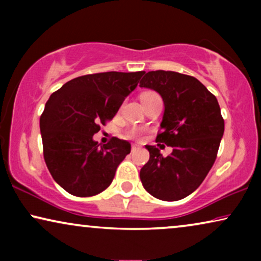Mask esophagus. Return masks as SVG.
<instances>
[{"mask_svg":"<svg viewBox=\"0 0 261 261\" xmlns=\"http://www.w3.org/2000/svg\"><path fill=\"white\" fill-rule=\"evenodd\" d=\"M137 149H139L138 145H132V151H137Z\"/></svg>","mask_w":261,"mask_h":261,"instance_id":"obj_1","label":"esophagus"}]
</instances>
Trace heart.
Segmentation results:
<instances>
[{
  "label": "heart",
  "mask_w": 261,
  "mask_h": 261,
  "mask_svg": "<svg viewBox=\"0 0 261 261\" xmlns=\"http://www.w3.org/2000/svg\"><path fill=\"white\" fill-rule=\"evenodd\" d=\"M142 135V130L139 128H132L130 130H128L127 137L128 138H140Z\"/></svg>",
  "instance_id": "1"
}]
</instances>
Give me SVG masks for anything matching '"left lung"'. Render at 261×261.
I'll return each instance as SVG.
<instances>
[{"label": "left lung", "instance_id": "obj_1", "mask_svg": "<svg viewBox=\"0 0 261 261\" xmlns=\"http://www.w3.org/2000/svg\"><path fill=\"white\" fill-rule=\"evenodd\" d=\"M142 74L140 87L158 92L165 107L155 141L173 151L164 156L146 145L149 160L140 170L141 183L153 197L179 201L202 184L215 163L223 117L216 97L197 78L164 70Z\"/></svg>", "mask_w": 261, "mask_h": 261}]
</instances>
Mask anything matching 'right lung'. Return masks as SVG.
Instances as JSON below:
<instances>
[{
	"label": "right lung",
	"instance_id": "1",
	"mask_svg": "<svg viewBox=\"0 0 261 261\" xmlns=\"http://www.w3.org/2000/svg\"><path fill=\"white\" fill-rule=\"evenodd\" d=\"M144 71L101 72L73 78L49 96L40 117L44 158L53 179L69 194L90 197L112 184L130 144L94 134L112 120Z\"/></svg>",
	"mask_w": 261,
	"mask_h": 261
}]
</instances>
